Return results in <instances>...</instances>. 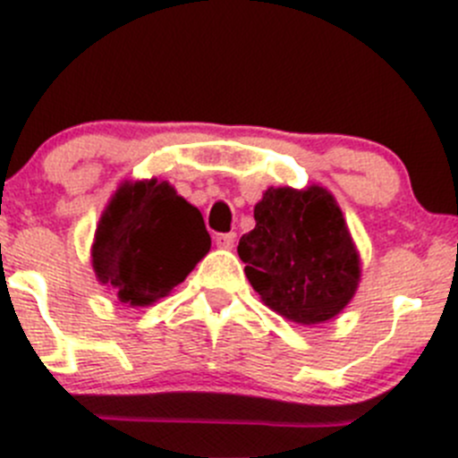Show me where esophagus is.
<instances>
[{
	"label": "esophagus",
	"mask_w": 458,
	"mask_h": 458,
	"mask_svg": "<svg viewBox=\"0 0 458 458\" xmlns=\"http://www.w3.org/2000/svg\"><path fill=\"white\" fill-rule=\"evenodd\" d=\"M234 239H237V234H234V233H221V234H216V237H215V243H216V248H224V250H233Z\"/></svg>",
	"instance_id": "esophagus-1"
}]
</instances>
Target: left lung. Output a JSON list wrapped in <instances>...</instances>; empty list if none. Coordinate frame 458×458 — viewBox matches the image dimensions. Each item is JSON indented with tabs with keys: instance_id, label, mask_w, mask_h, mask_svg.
Wrapping results in <instances>:
<instances>
[{
	"instance_id": "8db88e82",
	"label": "left lung",
	"mask_w": 458,
	"mask_h": 458,
	"mask_svg": "<svg viewBox=\"0 0 458 458\" xmlns=\"http://www.w3.org/2000/svg\"><path fill=\"white\" fill-rule=\"evenodd\" d=\"M239 239L246 276L270 310L299 326L335 318L361 281V257L327 188L270 186Z\"/></svg>"
}]
</instances>
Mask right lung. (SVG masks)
Returning a JSON list of instances; mask_svg holds the SVG:
<instances>
[{"mask_svg":"<svg viewBox=\"0 0 458 458\" xmlns=\"http://www.w3.org/2000/svg\"><path fill=\"white\" fill-rule=\"evenodd\" d=\"M210 250L201 212L168 182H123L97 224L90 263L97 281L132 308L168 297Z\"/></svg>","mask_w":458,"mask_h":458,"instance_id":"1","label":"right lung"}]
</instances>
